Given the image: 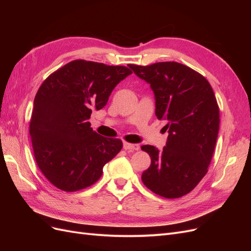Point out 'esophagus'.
I'll return each mask as SVG.
<instances>
[{
	"label": "esophagus",
	"mask_w": 251,
	"mask_h": 251,
	"mask_svg": "<svg viewBox=\"0 0 251 251\" xmlns=\"http://www.w3.org/2000/svg\"><path fill=\"white\" fill-rule=\"evenodd\" d=\"M124 149L126 151H138L140 149L139 144H133V143H128V142H124Z\"/></svg>",
	"instance_id": "34e87169"
}]
</instances>
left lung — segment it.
I'll return each mask as SVG.
<instances>
[{"instance_id": "left-lung-1", "label": "left lung", "mask_w": 251, "mask_h": 251, "mask_svg": "<svg viewBox=\"0 0 251 251\" xmlns=\"http://www.w3.org/2000/svg\"><path fill=\"white\" fill-rule=\"evenodd\" d=\"M128 67L151 85L157 118L169 121L162 151L149 144L141 147L151 157L142 182L164 198H180L206 175L214 154L220 125L214 90L203 75L176 62Z\"/></svg>"}]
</instances>
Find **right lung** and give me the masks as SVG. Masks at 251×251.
<instances>
[{"label": "right lung", "mask_w": 251, "mask_h": 251, "mask_svg": "<svg viewBox=\"0 0 251 251\" xmlns=\"http://www.w3.org/2000/svg\"><path fill=\"white\" fill-rule=\"evenodd\" d=\"M132 71L125 66L76 59L50 74L35 95L29 125L35 161L50 183L64 192L89 187L123 148L91 127L113 89Z\"/></svg>", "instance_id": "add662e5"}]
</instances>
